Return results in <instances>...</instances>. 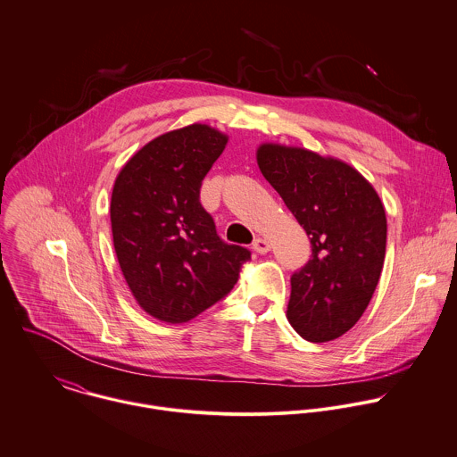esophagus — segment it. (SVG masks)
Segmentation results:
<instances>
[{"instance_id":"1","label":"esophagus","mask_w":457,"mask_h":457,"mask_svg":"<svg viewBox=\"0 0 457 457\" xmlns=\"http://www.w3.org/2000/svg\"><path fill=\"white\" fill-rule=\"evenodd\" d=\"M270 248H271V245H270V241L264 239V237H257V239L253 241V250H255L257 253H268Z\"/></svg>"}]
</instances>
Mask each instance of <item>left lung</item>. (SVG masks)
Masks as SVG:
<instances>
[{
  "label": "left lung",
  "instance_id": "8db88e82",
  "mask_svg": "<svg viewBox=\"0 0 457 457\" xmlns=\"http://www.w3.org/2000/svg\"><path fill=\"white\" fill-rule=\"evenodd\" d=\"M257 162L312 245L291 277L287 319L308 342L349 331L370 302L385 262L386 216L370 182L333 157L264 144Z\"/></svg>",
  "mask_w": 457,
  "mask_h": 457
}]
</instances>
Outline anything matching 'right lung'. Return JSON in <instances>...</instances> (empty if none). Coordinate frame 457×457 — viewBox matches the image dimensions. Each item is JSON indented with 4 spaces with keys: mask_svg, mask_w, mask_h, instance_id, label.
<instances>
[{
    "mask_svg": "<svg viewBox=\"0 0 457 457\" xmlns=\"http://www.w3.org/2000/svg\"><path fill=\"white\" fill-rule=\"evenodd\" d=\"M227 135L193 124L149 142L120 170L112 193L113 246L138 304L187 322L225 298L252 259L225 243L200 204L202 180Z\"/></svg>",
    "mask_w": 457,
    "mask_h": 457,
    "instance_id": "add662e5",
    "label": "right lung"
}]
</instances>
